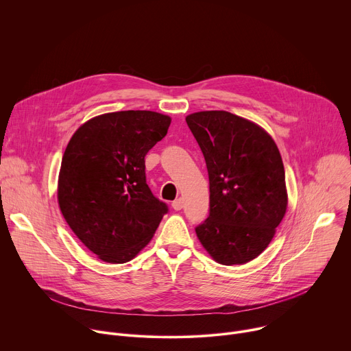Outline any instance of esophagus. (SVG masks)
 <instances>
[{
  "mask_svg": "<svg viewBox=\"0 0 351 351\" xmlns=\"http://www.w3.org/2000/svg\"><path fill=\"white\" fill-rule=\"evenodd\" d=\"M172 208H173L175 211H180V210L183 208V199H182V198H176L175 202L172 203Z\"/></svg>",
  "mask_w": 351,
  "mask_h": 351,
  "instance_id": "1",
  "label": "esophagus"
}]
</instances>
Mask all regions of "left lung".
<instances>
[{"mask_svg": "<svg viewBox=\"0 0 351 351\" xmlns=\"http://www.w3.org/2000/svg\"><path fill=\"white\" fill-rule=\"evenodd\" d=\"M210 179V215L198 240L222 265L245 264L271 243L287 207L285 168L272 137L226 111L186 117Z\"/></svg>", "mask_w": 351, "mask_h": 351, "instance_id": "1", "label": "left lung"}]
</instances>
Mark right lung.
Instances as JSON below:
<instances>
[{"instance_id":"1","label":"right lung","mask_w":351,"mask_h":351,"mask_svg":"<svg viewBox=\"0 0 351 351\" xmlns=\"http://www.w3.org/2000/svg\"><path fill=\"white\" fill-rule=\"evenodd\" d=\"M171 118L119 111L82 125L62 157L61 213L79 240L110 264L130 261L154 236L168 206L145 182L144 157L162 140Z\"/></svg>"}]
</instances>
